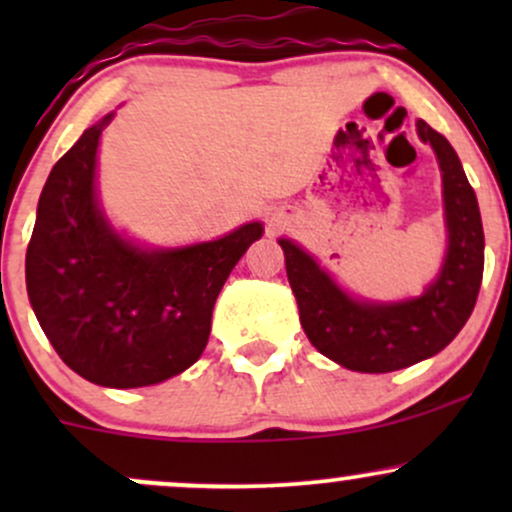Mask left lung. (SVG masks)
Wrapping results in <instances>:
<instances>
[{
    "label": "left lung",
    "instance_id": "8db88e82",
    "mask_svg": "<svg viewBox=\"0 0 512 512\" xmlns=\"http://www.w3.org/2000/svg\"><path fill=\"white\" fill-rule=\"evenodd\" d=\"M416 134L436 151L448 231L443 264L421 296L390 303L351 296L310 252L289 238H279L310 344L358 373H390L436 356L457 337L479 296L484 226L477 195L448 139L424 120H416Z\"/></svg>",
    "mask_w": 512,
    "mask_h": 512
}]
</instances>
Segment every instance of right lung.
Returning a JSON list of instances; mask_svg holds the SVG:
<instances>
[{
	"label": "right lung",
	"instance_id": "1",
	"mask_svg": "<svg viewBox=\"0 0 512 512\" xmlns=\"http://www.w3.org/2000/svg\"><path fill=\"white\" fill-rule=\"evenodd\" d=\"M108 113L50 170L26 252V289L45 337L74 373L103 387L180 375L209 342L211 313L260 221L180 248L115 231L98 202L96 161Z\"/></svg>",
	"mask_w": 512,
	"mask_h": 512
}]
</instances>
